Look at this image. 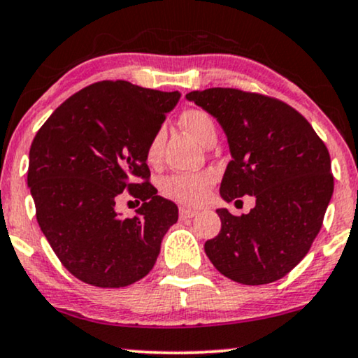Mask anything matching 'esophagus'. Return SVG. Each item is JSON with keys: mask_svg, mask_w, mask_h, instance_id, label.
<instances>
[{"mask_svg": "<svg viewBox=\"0 0 358 358\" xmlns=\"http://www.w3.org/2000/svg\"><path fill=\"white\" fill-rule=\"evenodd\" d=\"M196 215H197L196 210H190V208H185V207L179 208V219L180 220H189V219H192V217H196Z\"/></svg>", "mask_w": 358, "mask_h": 358, "instance_id": "1", "label": "esophagus"}]
</instances>
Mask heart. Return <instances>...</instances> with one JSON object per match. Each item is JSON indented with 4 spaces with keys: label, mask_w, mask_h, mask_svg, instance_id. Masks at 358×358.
I'll return each mask as SVG.
<instances>
[{
    "label": "heart",
    "mask_w": 358,
    "mask_h": 358,
    "mask_svg": "<svg viewBox=\"0 0 358 358\" xmlns=\"http://www.w3.org/2000/svg\"><path fill=\"white\" fill-rule=\"evenodd\" d=\"M182 128L190 136L203 146L210 138H215V122L207 111L189 108L180 113L179 118ZM162 151V133L157 131L146 148V161L156 164ZM213 184L210 174H176L162 180V192L173 201L184 206H199L207 197L208 189Z\"/></svg>",
    "instance_id": "obj_1"
}]
</instances>
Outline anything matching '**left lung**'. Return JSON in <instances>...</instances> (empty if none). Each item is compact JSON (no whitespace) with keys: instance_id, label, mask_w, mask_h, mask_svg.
I'll use <instances>...</instances> for the list:
<instances>
[{"instance_id":"8db88e82","label":"left lung","mask_w":358,"mask_h":358,"mask_svg":"<svg viewBox=\"0 0 358 358\" xmlns=\"http://www.w3.org/2000/svg\"><path fill=\"white\" fill-rule=\"evenodd\" d=\"M187 99L213 115L231 159L222 179L227 202L255 196L241 217L219 208L220 234L206 253L222 275L241 285L281 280L309 252L334 192L327 146L298 110L240 88H207Z\"/></svg>"}]
</instances>
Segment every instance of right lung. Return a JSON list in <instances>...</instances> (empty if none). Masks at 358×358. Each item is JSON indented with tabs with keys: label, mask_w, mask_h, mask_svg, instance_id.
Wrapping results in <instances>:
<instances>
[{
	"label": "right lung",
	"mask_w": 358,
	"mask_h": 358,
	"mask_svg": "<svg viewBox=\"0 0 358 358\" xmlns=\"http://www.w3.org/2000/svg\"><path fill=\"white\" fill-rule=\"evenodd\" d=\"M180 94L127 80L92 83L57 106L29 150L36 219L69 273L87 285L123 287L155 266L178 206L150 182L146 148ZM127 189L143 203L122 220Z\"/></svg>",
	"instance_id": "obj_1"
}]
</instances>
